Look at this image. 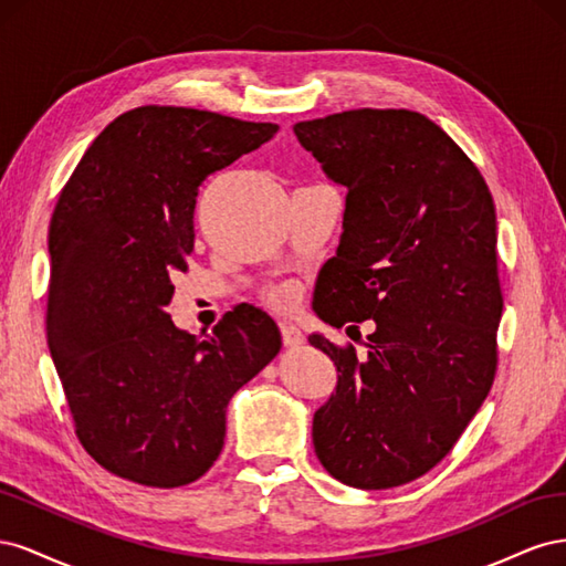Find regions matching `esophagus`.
<instances>
[{
    "label": "esophagus",
    "instance_id": "esophagus-1",
    "mask_svg": "<svg viewBox=\"0 0 566 566\" xmlns=\"http://www.w3.org/2000/svg\"><path fill=\"white\" fill-rule=\"evenodd\" d=\"M281 335H283L285 347H300L304 342L300 325H295V323H281Z\"/></svg>",
    "mask_w": 566,
    "mask_h": 566
}]
</instances>
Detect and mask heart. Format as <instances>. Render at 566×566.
Segmentation results:
<instances>
[{
    "label": "heart",
    "instance_id": "1",
    "mask_svg": "<svg viewBox=\"0 0 566 566\" xmlns=\"http://www.w3.org/2000/svg\"><path fill=\"white\" fill-rule=\"evenodd\" d=\"M279 300H281V302H290V293H287V290H283V293H279Z\"/></svg>",
    "mask_w": 566,
    "mask_h": 566
}]
</instances>
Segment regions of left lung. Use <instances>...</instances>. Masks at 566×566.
<instances>
[{
    "label": "left lung",
    "instance_id": "obj_1",
    "mask_svg": "<svg viewBox=\"0 0 566 566\" xmlns=\"http://www.w3.org/2000/svg\"><path fill=\"white\" fill-rule=\"evenodd\" d=\"M293 132L347 188L312 310L335 328L375 321L361 361L310 335L337 368L314 449L342 484L401 486L453 449L493 385L503 314L493 198L451 136L413 111H347Z\"/></svg>",
    "mask_w": 566,
    "mask_h": 566
}]
</instances>
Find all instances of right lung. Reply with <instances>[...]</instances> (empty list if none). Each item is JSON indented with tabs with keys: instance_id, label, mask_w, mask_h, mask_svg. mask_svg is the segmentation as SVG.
<instances>
[{
	"instance_id": "1",
	"label": "right lung",
	"mask_w": 566,
	"mask_h": 566,
	"mask_svg": "<svg viewBox=\"0 0 566 566\" xmlns=\"http://www.w3.org/2000/svg\"><path fill=\"white\" fill-rule=\"evenodd\" d=\"M279 125L142 106L77 163L49 224L46 342L77 439L101 468L175 489L224 447L227 406L281 349L276 321L235 306L196 337L165 312L193 252L200 184Z\"/></svg>"
}]
</instances>
